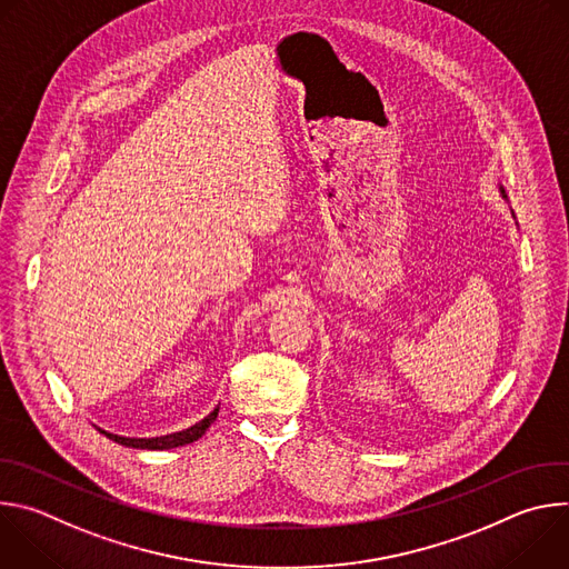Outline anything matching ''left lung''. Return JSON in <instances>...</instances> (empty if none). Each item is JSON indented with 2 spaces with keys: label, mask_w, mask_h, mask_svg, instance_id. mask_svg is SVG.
Masks as SVG:
<instances>
[{
  "label": "left lung",
  "mask_w": 569,
  "mask_h": 569,
  "mask_svg": "<svg viewBox=\"0 0 569 569\" xmlns=\"http://www.w3.org/2000/svg\"><path fill=\"white\" fill-rule=\"evenodd\" d=\"M500 193H502V198H507V193H505V189H502V187H500Z\"/></svg>",
  "instance_id": "left-lung-1"
}]
</instances>
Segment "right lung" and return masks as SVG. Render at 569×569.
I'll return each mask as SVG.
<instances>
[{
    "label": "right lung",
    "instance_id": "obj_1",
    "mask_svg": "<svg viewBox=\"0 0 569 569\" xmlns=\"http://www.w3.org/2000/svg\"><path fill=\"white\" fill-rule=\"evenodd\" d=\"M218 417V408L204 417L202 421H198L196 426L182 430V432H173V435H167V437H152V439H134V437H119V435H112V432H106L101 430L108 439H112L114 443H121V446H128V448H141V450H171V448H180V446H187V443H193L198 441L207 428L216 421Z\"/></svg>",
    "mask_w": 569,
    "mask_h": 569
}]
</instances>
